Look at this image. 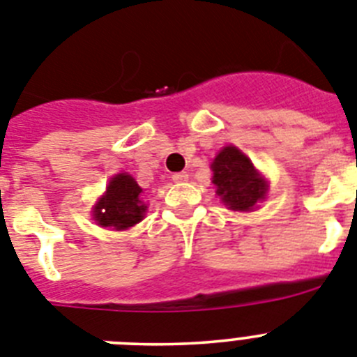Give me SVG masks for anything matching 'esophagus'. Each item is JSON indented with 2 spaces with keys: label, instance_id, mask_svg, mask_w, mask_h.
<instances>
[{
  "label": "esophagus",
  "instance_id": "34e87169",
  "mask_svg": "<svg viewBox=\"0 0 357 357\" xmlns=\"http://www.w3.org/2000/svg\"><path fill=\"white\" fill-rule=\"evenodd\" d=\"M172 178H173V182H185V181H188V178H189V175H188V172L173 173Z\"/></svg>",
  "mask_w": 357,
  "mask_h": 357
}]
</instances>
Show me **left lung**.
I'll return each mask as SVG.
<instances>
[{"label":"left lung","mask_w":357,"mask_h":357,"mask_svg":"<svg viewBox=\"0 0 357 357\" xmlns=\"http://www.w3.org/2000/svg\"><path fill=\"white\" fill-rule=\"evenodd\" d=\"M213 168V184L223 204L234 211H252L266 195V182L255 172L247 155L236 146H225L216 155Z\"/></svg>","instance_id":"obj_1"}]
</instances>
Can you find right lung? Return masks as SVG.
Masks as SVG:
<instances>
[{
  "label": "right lung",
  "instance_id": "1",
  "mask_svg": "<svg viewBox=\"0 0 357 357\" xmlns=\"http://www.w3.org/2000/svg\"><path fill=\"white\" fill-rule=\"evenodd\" d=\"M141 193L143 189L130 175H116L110 181L107 193L94 207V220L98 225L123 230L139 223L146 211V206L141 202Z\"/></svg>",
  "mask_w": 357,
  "mask_h": 357
}]
</instances>
